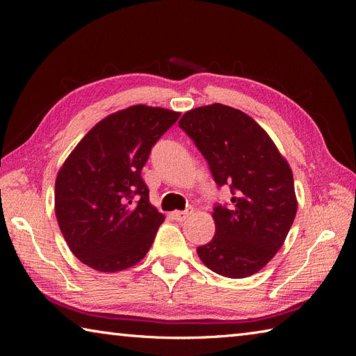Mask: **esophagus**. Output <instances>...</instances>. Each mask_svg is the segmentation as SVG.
Masks as SVG:
<instances>
[{"label":"esophagus","instance_id":"34e87169","mask_svg":"<svg viewBox=\"0 0 356 356\" xmlns=\"http://www.w3.org/2000/svg\"><path fill=\"white\" fill-rule=\"evenodd\" d=\"M191 213H193V208H187V209H184V211H175L172 215H174V218H175L178 222H182V221H186Z\"/></svg>","mask_w":356,"mask_h":356}]
</instances>
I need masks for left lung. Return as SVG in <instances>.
Here are the masks:
<instances>
[{
    "label": "left lung",
    "mask_w": 356,
    "mask_h": 356,
    "mask_svg": "<svg viewBox=\"0 0 356 356\" xmlns=\"http://www.w3.org/2000/svg\"><path fill=\"white\" fill-rule=\"evenodd\" d=\"M179 127L208 161L232 203L213 207L215 234L197 246L203 264L225 277L257 273L281 250L294 222L297 199L286 160L264 129L241 110L212 104L181 117Z\"/></svg>",
    "instance_id": "obj_1"
}]
</instances>
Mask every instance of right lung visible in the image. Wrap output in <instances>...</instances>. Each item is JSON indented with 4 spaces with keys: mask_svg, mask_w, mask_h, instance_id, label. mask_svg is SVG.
Returning <instances> with one entry per match:
<instances>
[{
    "mask_svg": "<svg viewBox=\"0 0 356 356\" xmlns=\"http://www.w3.org/2000/svg\"><path fill=\"white\" fill-rule=\"evenodd\" d=\"M179 113L134 105L105 117L62 165L55 211L70 250L98 272L139 263L165 217L149 203L141 170Z\"/></svg>",
    "mask_w": 356,
    "mask_h": 356,
    "instance_id": "right-lung-1",
    "label": "right lung"
}]
</instances>
